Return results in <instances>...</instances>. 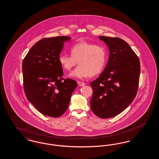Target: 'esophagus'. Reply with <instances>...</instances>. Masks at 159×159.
Returning a JSON list of instances; mask_svg holds the SVG:
<instances>
[{
    "label": "esophagus",
    "instance_id": "obj_1",
    "mask_svg": "<svg viewBox=\"0 0 159 159\" xmlns=\"http://www.w3.org/2000/svg\"><path fill=\"white\" fill-rule=\"evenodd\" d=\"M77 83H78V84H79V86H83L85 85V83H83V82H78Z\"/></svg>",
    "mask_w": 159,
    "mask_h": 159
}]
</instances>
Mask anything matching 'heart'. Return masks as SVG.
I'll use <instances>...</instances> for the list:
<instances>
[{
  "instance_id": "heart-1",
  "label": "heart",
  "mask_w": 159,
  "mask_h": 159,
  "mask_svg": "<svg viewBox=\"0 0 159 159\" xmlns=\"http://www.w3.org/2000/svg\"><path fill=\"white\" fill-rule=\"evenodd\" d=\"M71 55L61 54L58 61L61 67L70 71L78 62L79 65L71 76L79 79L99 74L106 67L107 55L106 49L101 46L87 42H81L72 46Z\"/></svg>"
}]
</instances>
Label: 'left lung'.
Returning <instances> with one entry per match:
<instances>
[{
    "mask_svg": "<svg viewBox=\"0 0 159 159\" xmlns=\"http://www.w3.org/2000/svg\"><path fill=\"white\" fill-rule=\"evenodd\" d=\"M99 38L108 47L110 56L104 71L90 83L93 89L90 104L97 116L108 119L121 113L135 98L140 62L123 39L101 36Z\"/></svg>",
    "mask_w": 159,
    "mask_h": 159,
    "instance_id": "1",
    "label": "left lung"
}]
</instances>
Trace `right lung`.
<instances>
[{
  "label": "right lung",
  "mask_w": 159,
  "mask_h": 159,
  "mask_svg": "<svg viewBox=\"0 0 159 159\" xmlns=\"http://www.w3.org/2000/svg\"><path fill=\"white\" fill-rule=\"evenodd\" d=\"M67 36L44 38L31 47L23 61V86L26 97L38 111L58 117L68 108L77 84L64 79L58 58Z\"/></svg>",
  "instance_id": "1"
}]
</instances>
